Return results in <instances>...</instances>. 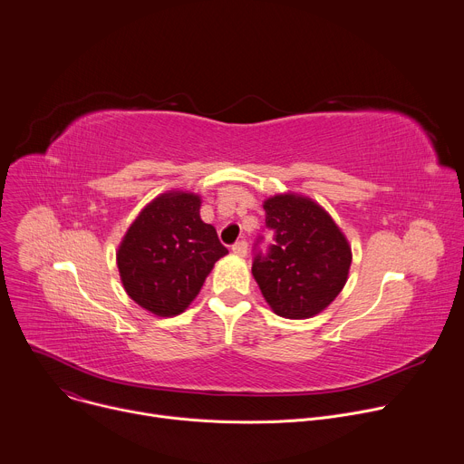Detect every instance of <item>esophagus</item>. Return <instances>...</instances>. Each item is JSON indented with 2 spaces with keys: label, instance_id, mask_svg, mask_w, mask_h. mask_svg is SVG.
<instances>
[{
  "label": "esophagus",
  "instance_id": "34e87169",
  "mask_svg": "<svg viewBox=\"0 0 464 464\" xmlns=\"http://www.w3.org/2000/svg\"><path fill=\"white\" fill-rule=\"evenodd\" d=\"M233 254L235 256H238V257H244L246 254H247V242L246 240H237L235 244H233Z\"/></svg>",
  "mask_w": 464,
  "mask_h": 464
}]
</instances>
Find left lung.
Wrapping results in <instances>:
<instances>
[{"label": "left lung", "mask_w": 464, "mask_h": 464, "mask_svg": "<svg viewBox=\"0 0 464 464\" xmlns=\"http://www.w3.org/2000/svg\"><path fill=\"white\" fill-rule=\"evenodd\" d=\"M265 227L274 244H254L251 274L276 314L311 318L343 290L352 265V249L325 210L307 198L279 194L265 201Z\"/></svg>", "instance_id": "left-lung-1"}]
</instances>
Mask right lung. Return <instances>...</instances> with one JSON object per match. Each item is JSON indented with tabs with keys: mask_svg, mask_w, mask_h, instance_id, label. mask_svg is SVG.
Segmentation results:
<instances>
[{
	"mask_svg": "<svg viewBox=\"0 0 464 464\" xmlns=\"http://www.w3.org/2000/svg\"><path fill=\"white\" fill-rule=\"evenodd\" d=\"M199 198L185 192L153 199L125 233L118 270L125 292L159 316L183 313L215 263L227 254L217 229L199 218Z\"/></svg>",
	"mask_w": 464,
	"mask_h": 464,
	"instance_id": "1",
	"label": "right lung"
}]
</instances>
